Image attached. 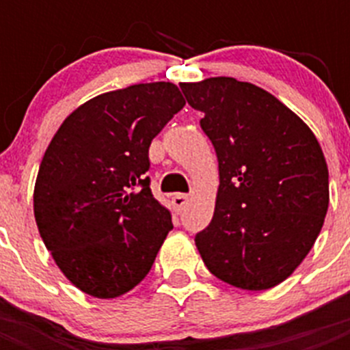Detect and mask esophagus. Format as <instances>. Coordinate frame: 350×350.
<instances>
[{
  "label": "esophagus",
  "instance_id": "34e87169",
  "mask_svg": "<svg viewBox=\"0 0 350 350\" xmlns=\"http://www.w3.org/2000/svg\"><path fill=\"white\" fill-rule=\"evenodd\" d=\"M187 202H189V196H187V194H180V192H178V194H174V196H172V207H174V211H178V213H180V211H183V207L187 205Z\"/></svg>",
  "mask_w": 350,
  "mask_h": 350
}]
</instances>
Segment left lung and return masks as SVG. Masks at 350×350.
Wrapping results in <instances>:
<instances>
[{"label": "left lung", "instance_id": "1", "mask_svg": "<svg viewBox=\"0 0 350 350\" xmlns=\"http://www.w3.org/2000/svg\"><path fill=\"white\" fill-rule=\"evenodd\" d=\"M203 112L219 189L213 221L196 234L221 282L265 291L287 280L312 249L329 207V169L309 126L252 83L208 78L180 85Z\"/></svg>", "mask_w": 350, "mask_h": 350}]
</instances>
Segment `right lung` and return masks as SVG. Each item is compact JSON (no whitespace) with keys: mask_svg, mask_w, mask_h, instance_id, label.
Instances as JSON below:
<instances>
[{"mask_svg":"<svg viewBox=\"0 0 350 350\" xmlns=\"http://www.w3.org/2000/svg\"><path fill=\"white\" fill-rule=\"evenodd\" d=\"M183 105L169 81L105 92L63 121L45 150L36 224L56 265L85 294L129 293L172 230L150 191L148 147Z\"/></svg>","mask_w":350,"mask_h":350,"instance_id":"right-lung-1","label":"right lung"}]
</instances>
